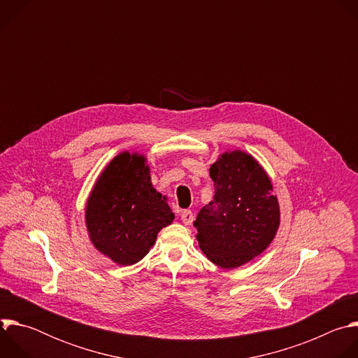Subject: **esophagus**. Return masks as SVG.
<instances>
[{
	"instance_id": "1",
	"label": "esophagus",
	"mask_w": 358,
	"mask_h": 358,
	"mask_svg": "<svg viewBox=\"0 0 358 358\" xmlns=\"http://www.w3.org/2000/svg\"><path fill=\"white\" fill-rule=\"evenodd\" d=\"M181 221L185 224V225H191L192 221H194V215L189 210H184L181 211Z\"/></svg>"
}]
</instances>
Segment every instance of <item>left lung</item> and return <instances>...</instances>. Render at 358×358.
Wrapping results in <instances>:
<instances>
[{
	"label": "left lung",
	"instance_id": "1",
	"mask_svg": "<svg viewBox=\"0 0 358 358\" xmlns=\"http://www.w3.org/2000/svg\"><path fill=\"white\" fill-rule=\"evenodd\" d=\"M214 199L202 207L194 227L203 255L224 269L238 268L261 255L280 222L278 198L265 170L235 150L210 169Z\"/></svg>",
	"mask_w": 358,
	"mask_h": 358
}]
</instances>
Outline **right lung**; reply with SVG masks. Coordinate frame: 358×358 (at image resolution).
I'll return each instance as SVG.
<instances>
[{"label": "right lung", "mask_w": 358, "mask_h": 358, "mask_svg": "<svg viewBox=\"0 0 358 358\" xmlns=\"http://www.w3.org/2000/svg\"><path fill=\"white\" fill-rule=\"evenodd\" d=\"M173 220L167 198L151 184L145 159L127 151L101 173L86 206L90 241L122 266L141 261Z\"/></svg>", "instance_id": "1"}]
</instances>
